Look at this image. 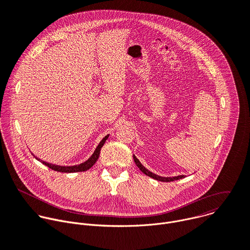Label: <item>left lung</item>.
I'll return each mask as SVG.
<instances>
[{"instance_id":"obj_1","label":"left lung","mask_w":250,"mask_h":250,"mask_svg":"<svg viewBox=\"0 0 250 250\" xmlns=\"http://www.w3.org/2000/svg\"><path fill=\"white\" fill-rule=\"evenodd\" d=\"M133 159H134L135 164L137 165V167L140 169V171H141L142 173L147 175V176H149V177H151V178H153V179H155V180L162 181V182H171V181L179 180V179H182V178H184V175H180V176H177V177H167V178L161 177V176H158V175H155V174L151 173L150 171H148L145 166H142V164L139 162V160H138L134 155H133Z\"/></svg>"}]
</instances>
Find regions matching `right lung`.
Wrapping results in <instances>:
<instances>
[{"instance_id": "1", "label": "right lung", "mask_w": 250, "mask_h": 250, "mask_svg": "<svg viewBox=\"0 0 250 250\" xmlns=\"http://www.w3.org/2000/svg\"><path fill=\"white\" fill-rule=\"evenodd\" d=\"M108 137H109V135H105V136L101 140V142L99 144V146H97L96 150L94 151L93 155H92V156H91L87 161H85L84 163H81V164H79V165H74V166H59V165H54V164L47 163V162L42 161V160L41 161L39 158H37V159H39L42 163H43L44 165H46L47 167H49L50 169H52V170H54V171L64 172V173L83 172V171H86V170L90 169V168H91V167L96 163V161L98 160V158H99V156H100L101 148H102V146H104V144L105 142V140L108 139Z\"/></svg>"}]
</instances>
